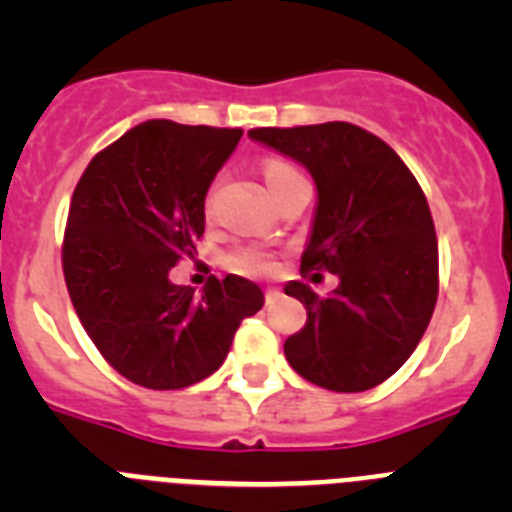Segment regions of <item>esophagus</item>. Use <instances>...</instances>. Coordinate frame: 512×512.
Here are the masks:
<instances>
[{
	"instance_id": "1",
	"label": "esophagus",
	"mask_w": 512,
	"mask_h": 512,
	"mask_svg": "<svg viewBox=\"0 0 512 512\" xmlns=\"http://www.w3.org/2000/svg\"><path fill=\"white\" fill-rule=\"evenodd\" d=\"M279 295H282V292H279V289H277V287H269V289H266V292H264L266 302H274V300H277V297H279Z\"/></svg>"
}]
</instances>
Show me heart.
Segmentation results:
<instances>
[{"label":"heart","mask_w":512,"mask_h":512,"mask_svg":"<svg viewBox=\"0 0 512 512\" xmlns=\"http://www.w3.org/2000/svg\"><path fill=\"white\" fill-rule=\"evenodd\" d=\"M297 176H302L300 171H297L295 166L284 164V161H266L264 164V179L266 184H269L271 194L277 192V189H282L287 182H292V179H297ZM207 205H210V200H207ZM230 264H233L235 269L251 271V274H269V271L274 269V264L259 251L233 253V256H230Z\"/></svg>","instance_id":"obj_1"}]
</instances>
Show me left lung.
<instances>
[{
	"mask_svg": "<svg viewBox=\"0 0 512 512\" xmlns=\"http://www.w3.org/2000/svg\"><path fill=\"white\" fill-rule=\"evenodd\" d=\"M248 135L312 174L318 210L302 274L341 279L328 297L302 282L284 287L307 310L305 328L284 341V356L325 390H372L410 359L436 307L438 241L423 189L382 138L351 122Z\"/></svg>",
	"mask_w": 512,
	"mask_h": 512,
	"instance_id": "1",
	"label": "left lung"
}]
</instances>
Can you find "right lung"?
Returning <instances> with one entry per match:
<instances>
[{
  "mask_svg": "<svg viewBox=\"0 0 512 512\" xmlns=\"http://www.w3.org/2000/svg\"><path fill=\"white\" fill-rule=\"evenodd\" d=\"M241 128L148 120L89 161L63 233V277L104 361L148 390H182L220 369L259 284L210 277L202 295L169 282L205 233V197Z\"/></svg>",
  "mask_w": 512,
  "mask_h": 512,
  "instance_id": "obj_1",
  "label": "right lung"
}]
</instances>
